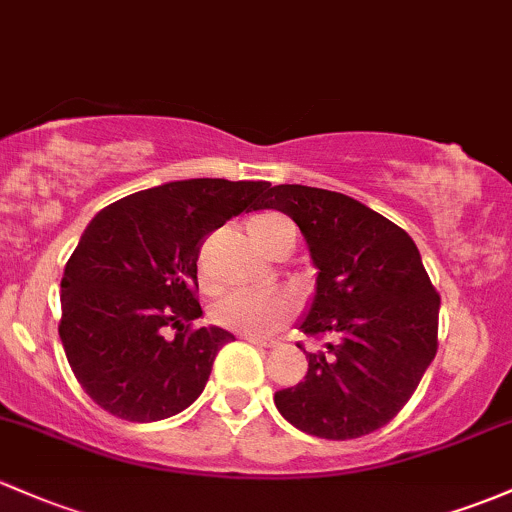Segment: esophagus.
<instances>
[{
	"instance_id": "obj_1",
	"label": "esophagus",
	"mask_w": 512,
	"mask_h": 512,
	"mask_svg": "<svg viewBox=\"0 0 512 512\" xmlns=\"http://www.w3.org/2000/svg\"><path fill=\"white\" fill-rule=\"evenodd\" d=\"M244 339H249V342L256 346H263V349H273V346H278L276 339H263V337H244Z\"/></svg>"
}]
</instances>
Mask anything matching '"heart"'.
I'll return each instance as SVG.
<instances>
[{"label":"heart","mask_w":512,"mask_h":512,"mask_svg":"<svg viewBox=\"0 0 512 512\" xmlns=\"http://www.w3.org/2000/svg\"><path fill=\"white\" fill-rule=\"evenodd\" d=\"M251 241L268 256H285L295 244V229L288 217L278 212H261L246 222ZM202 283L210 285V276L202 268ZM298 310V298L288 290H234L214 302L212 320L219 327L246 337H266L283 327Z\"/></svg>","instance_id":"heart-1"}]
</instances>
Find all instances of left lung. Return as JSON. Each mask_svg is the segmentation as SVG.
Segmentation results:
<instances>
[{
  "mask_svg": "<svg viewBox=\"0 0 512 512\" xmlns=\"http://www.w3.org/2000/svg\"><path fill=\"white\" fill-rule=\"evenodd\" d=\"M288 214L317 268L300 329L329 337L307 376L273 395L290 425L356 439L388 425L437 354L439 295L405 229L342 192L276 185L261 210ZM302 349V346H300Z\"/></svg>",
  "mask_w": 512,
  "mask_h": 512,
  "instance_id": "8db88e82",
  "label": "left lung"
}]
</instances>
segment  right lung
I'll list each match as a JSON object with an SVG mask.
<instances>
[{"mask_svg": "<svg viewBox=\"0 0 512 512\" xmlns=\"http://www.w3.org/2000/svg\"><path fill=\"white\" fill-rule=\"evenodd\" d=\"M268 188L266 180H175L92 219L65 263L58 334L75 378L100 408L156 422L205 390L214 356L234 334L192 327L202 315L200 244L227 219L258 210Z\"/></svg>", "mask_w": 512, "mask_h": 512, "instance_id": "1", "label": "right lung"}]
</instances>
